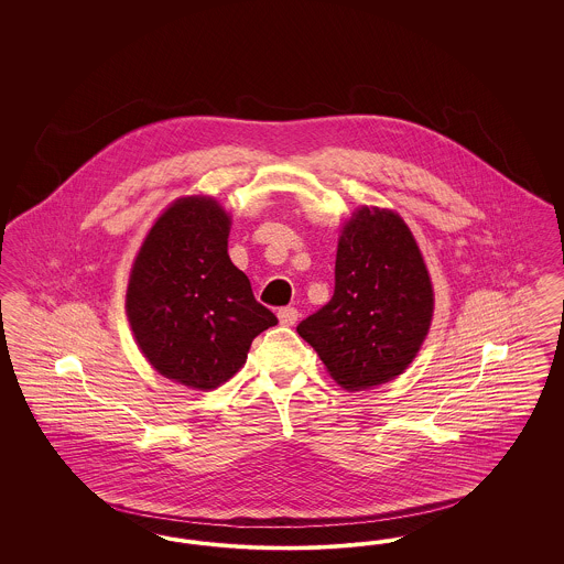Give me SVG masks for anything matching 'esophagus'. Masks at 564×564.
<instances>
[{
	"label": "esophagus",
	"instance_id": "1",
	"mask_svg": "<svg viewBox=\"0 0 564 564\" xmlns=\"http://www.w3.org/2000/svg\"><path fill=\"white\" fill-rule=\"evenodd\" d=\"M279 322L281 325H294L297 322V311H295L294 306H283V308H279Z\"/></svg>",
	"mask_w": 564,
	"mask_h": 564
}]
</instances>
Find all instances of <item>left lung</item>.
Listing matches in <instances>:
<instances>
[{"label": "left lung", "instance_id": "1", "mask_svg": "<svg viewBox=\"0 0 564 564\" xmlns=\"http://www.w3.org/2000/svg\"><path fill=\"white\" fill-rule=\"evenodd\" d=\"M332 300L297 323L327 372L349 391L402 375L433 313L423 256L402 217L359 209L343 230Z\"/></svg>", "mask_w": 564, "mask_h": 564}]
</instances>
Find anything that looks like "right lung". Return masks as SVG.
Wrapping results in <instances>:
<instances>
[{
  "label": "right lung",
  "mask_w": 564,
  "mask_h": 564,
  "mask_svg": "<svg viewBox=\"0 0 564 564\" xmlns=\"http://www.w3.org/2000/svg\"><path fill=\"white\" fill-rule=\"evenodd\" d=\"M230 217L203 196L173 203L134 260L127 315L139 349L166 378L215 389L279 319L228 256Z\"/></svg>",
  "instance_id": "right-lung-1"
}]
</instances>
